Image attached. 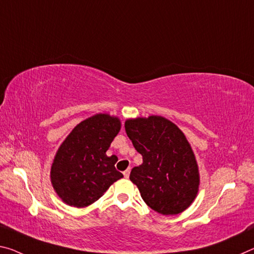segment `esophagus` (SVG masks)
I'll return each instance as SVG.
<instances>
[{"label": "esophagus", "instance_id": "obj_1", "mask_svg": "<svg viewBox=\"0 0 254 254\" xmlns=\"http://www.w3.org/2000/svg\"><path fill=\"white\" fill-rule=\"evenodd\" d=\"M130 172H131L130 168H127V171H124V172H123V175H124V178L127 179V178H128V175H130Z\"/></svg>", "mask_w": 254, "mask_h": 254}]
</instances>
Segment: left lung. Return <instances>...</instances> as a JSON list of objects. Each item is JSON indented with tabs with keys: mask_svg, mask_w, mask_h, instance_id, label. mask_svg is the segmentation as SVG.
<instances>
[{
	"mask_svg": "<svg viewBox=\"0 0 254 254\" xmlns=\"http://www.w3.org/2000/svg\"><path fill=\"white\" fill-rule=\"evenodd\" d=\"M126 131L142 164L133 167L130 180L152 210L178 215L195 199L199 170L185 135L174 123L162 116L127 120Z\"/></svg>",
	"mask_w": 254,
	"mask_h": 254,
	"instance_id": "1",
	"label": "left lung"
}]
</instances>
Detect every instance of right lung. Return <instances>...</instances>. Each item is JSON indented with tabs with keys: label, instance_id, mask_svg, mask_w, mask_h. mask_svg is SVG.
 <instances>
[{
	"label": "right lung",
	"instance_id": "1",
	"mask_svg": "<svg viewBox=\"0 0 254 254\" xmlns=\"http://www.w3.org/2000/svg\"><path fill=\"white\" fill-rule=\"evenodd\" d=\"M120 130L119 118L96 114L66 136L51 168L52 185L63 202L76 208L89 206L123 178L115 168L116 157L106 155Z\"/></svg>",
	"mask_w": 254,
	"mask_h": 254
}]
</instances>
